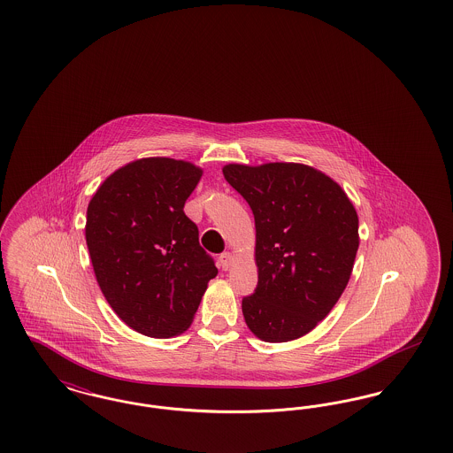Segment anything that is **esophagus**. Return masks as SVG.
I'll list each match as a JSON object with an SVG mask.
<instances>
[{"label": "esophagus", "mask_w": 453, "mask_h": 453, "mask_svg": "<svg viewBox=\"0 0 453 453\" xmlns=\"http://www.w3.org/2000/svg\"><path fill=\"white\" fill-rule=\"evenodd\" d=\"M219 263H220L222 270H229V268L233 266V263H234V255L229 253V251H226V253H222V255L219 257Z\"/></svg>", "instance_id": "1"}]
</instances>
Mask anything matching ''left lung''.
I'll return each mask as SVG.
<instances>
[{
    "mask_svg": "<svg viewBox=\"0 0 453 453\" xmlns=\"http://www.w3.org/2000/svg\"><path fill=\"white\" fill-rule=\"evenodd\" d=\"M222 173L257 227L258 287L242 299L244 321L266 343L297 340L331 312L351 277L357 211L333 178L301 163H233Z\"/></svg>",
    "mask_w": 453,
    "mask_h": 453,
    "instance_id": "1",
    "label": "left lung"
}]
</instances>
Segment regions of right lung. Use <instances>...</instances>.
I'll return each instance as SVG.
<instances>
[{
    "mask_svg": "<svg viewBox=\"0 0 453 453\" xmlns=\"http://www.w3.org/2000/svg\"><path fill=\"white\" fill-rule=\"evenodd\" d=\"M202 173L181 159H135L111 173L88 203L96 281L113 312L144 336L187 331L217 275L183 212Z\"/></svg>",
    "mask_w": 453,
    "mask_h": 453,
    "instance_id": "obj_1",
    "label": "right lung"
}]
</instances>
